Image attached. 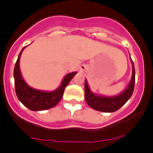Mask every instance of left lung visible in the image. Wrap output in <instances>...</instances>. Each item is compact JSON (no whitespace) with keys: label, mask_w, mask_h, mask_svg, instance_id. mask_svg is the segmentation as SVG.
<instances>
[{"label":"left lung","mask_w":153,"mask_h":153,"mask_svg":"<svg viewBox=\"0 0 153 153\" xmlns=\"http://www.w3.org/2000/svg\"><path fill=\"white\" fill-rule=\"evenodd\" d=\"M131 63L132 66V75L130 82L126 89L117 96L104 97L97 95L90 90L87 81L85 79V100L90 107L104 113H113L120 109L129 100L133 93L135 86V67L132 59Z\"/></svg>","instance_id":"obj_1"}]
</instances>
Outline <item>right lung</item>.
I'll list each match as a JSON object with an SVG mask.
<instances>
[{
	"label": "right lung",
	"instance_id": "obj_1",
	"mask_svg": "<svg viewBox=\"0 0 153 153\" xmlns=\"http://www.w3.org/2000/svg\"><path fill=\"white\" fill-rule=\"evenodd\" d=\"M24 47L21 51L13 70L15 92L18 100L24 106L33 111H40L51 109L55 106L62 99L66 86L68 85L76 72L70 73L63 78L60 86L51 92L43 91L32 88L23 79L20 70V58Z\"/></svg>",
	"mask_w": 153,
	"mask_h": 153
}]
</instances>
